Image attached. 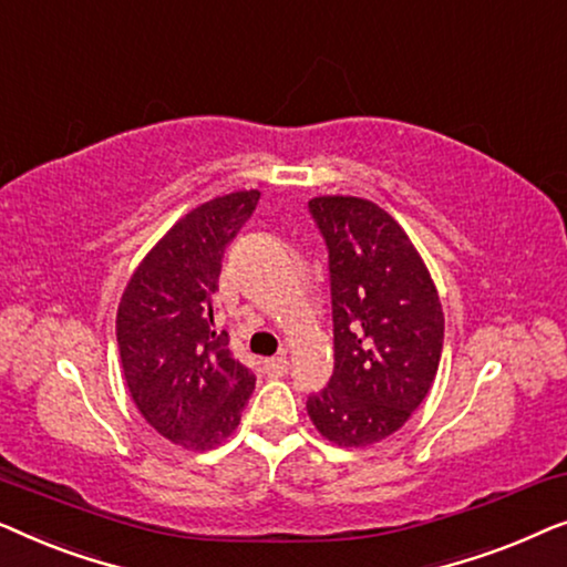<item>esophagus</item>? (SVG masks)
Wrapping results in <instances>:
<instances>
[{"instance_id":"1","label":"esophagus","mask_w":567,"mask_h":567,"mask_svg":"<svg viewBox=\"0 0 567 567\" xmlns=\"http://www.w3.org/2000/svg\"><path fill=\"white\" fill-rule=\"evenodd\" d=\"M262 367H266V371H268L270 377H284L286 371H289V359H286V353L274 355V359L262 361Z\"/></svg>"}]
</instances>
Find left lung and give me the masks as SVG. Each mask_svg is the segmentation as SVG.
<instances>
[{
    "label": "left lung",
    "mask_w": 567,
    "mask_h": 567,
    "mask_svg": "<svg viewBox=\"0 0 567 567\" xmlns=\"http://www.w3.org/2000/svg\"><path fill=\"white\" fill-rule=\"evenodd\" d=\"M330 250L336 371L307 400L330 444H379L410 421L436 379L444 309L421 252L394 216L359 196L309 200Z\"/></svg>",
    "instance_id": "left-lung-1"
}]
</instances>
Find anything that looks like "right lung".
Wrapping results in <instances>:
<instances>
[{
	"label": "right lung",
	"mask_w": 567,
	"mask_h": 567,
	"mask_svg": "<svg viewBox=\"0 0 567 567\" xmlns=\"http://www.w3.org/2000/svg\"><path fill=\"white\" fill-rule=\"evenodd\" d=\"M260 190L216 196L181 216L144 255L115 315L121 367L138 413L188 452L227 441L255 390L250 369L214 330L227 243L250 219Z\"/></svg>",
	"instance_id": "right-lung-1"
}]
</instances>
